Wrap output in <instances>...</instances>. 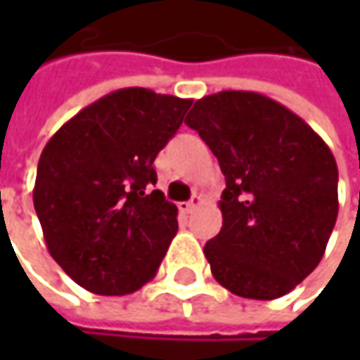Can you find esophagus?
I'll return each instance as SVG.
<instances>
[{
  "label": "esophagus",
  "instance_id": "34e87169",
  "mask_svg": "<svg viewBox=\"0 0 360 360\" xmlns=\"http://www.w3.org/2000/svg\"><path fill=\"white\" fill-rule=\"evenodd\" d=\"M202 204V198L200 196H192V200H188V202H180V210L182 212H192L194 208H198Z\"/></svg>",
  "mask_w": 360,
  "mask_h": 360
}]
</instances>
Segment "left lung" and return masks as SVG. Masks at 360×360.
Listing matches in <instances>:
<instances>
[{
	"label": "left lung",
	"instance_id": "left-lung-1",
	"mask_svg": "<svg viewBox=\"0 0 360 360\" xmlns=\"http://www.w3.org/2000/svg\"><path fill=\"white\" fill-rule=\"evenodd\" d=\"M184 122L226 178L222 229L204 246L214 278L244 298L288 295L319 266L337 222L330 148L295 112L256 91L204 96Z\"/></svg>",
	"mask_w": 360,
	"mask_h": 360
}]
</instances>
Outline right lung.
I'll use <instances>...</instances> for the list:
<instances>
[{
    "instance_id": "1",
    "label": "right lung",
    "mask_w": 360,
    "mask_h": 360,
    "mask_svg": "<svg viewBox=\"0 0 360 360\" xmlns=\"http://www.w3.org/2000/svg\"><path fill=\"white\" fill-rule=\"evenodd\" d=\"M192 100L124 88L86 105L44 148L34 206L51 258L94 295L150 283L178 232V208L156 184L154 160Z\"/></svg>"
}]
</instances>
